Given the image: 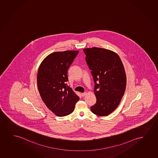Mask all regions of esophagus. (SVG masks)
Returning a JSON list of instances; mask_svg holds the SVG:
<instances>
[{"mask_svg":"<svg viewBox=\"0 0 158 158\" xmlns=\"http://www.w3.org/2000/svg\"><path fill=\"white\" fill-rule=\"evenodd\" d=\"M86 94H87V93H82V94H81V95H82V96H85Z\"/></svg>","mask_w":158,"mask_h":158,"instance_id":"esophagus-1","label":"esophagus"}]
</instances>
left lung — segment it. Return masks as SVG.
<instances>
[{"instance_id": "obj_1", "label": "left lung", "mask_w": 158, "mask_h": 158, "mask_svg": "<svg viewBox=\"0 0 158 158\" xmlns=\"http://www.w3.org/2000/svg\"><path fill=\"white\" fill-rule=\"evenodd\" d=\"M83 50L95 83L96 103L91 110L106 116L117 108L125 92L127 78L123 63L117 53L109 50L94 47Z\"/></svg>"}]
</instances>
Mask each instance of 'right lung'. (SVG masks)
I'll return each mask as SVG.
<instances>
[{
	"label": "right lung",
	"mask_w": 158,
	"mask_h": 158,
	"mask_svg": "<svg viewBox=\"0 0 158 158\" xmlns=\"http://www.w3.org/2000/svg\"><path fill=\"white\" fill-rule=\"evenodd\" d=\"M77 50L50 54L40 65L37 84L44 103L56 116L63 117L73 112L79 97L68 86V71L78 55Z\"/></svg>",
	"instance_id": "1"
}]
</instances>
